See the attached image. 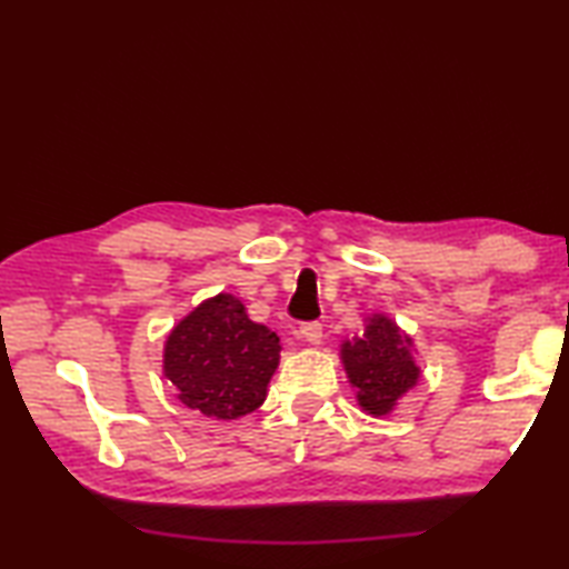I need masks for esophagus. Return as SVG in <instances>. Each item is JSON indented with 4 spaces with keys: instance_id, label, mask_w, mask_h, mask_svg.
<instances>
[{
    "instance_id": "1",
    "label": "esophagus",
    "mask_w": 569,
    "mask_h": 569,
    "mask_svg": "<svg viewBox=\"0 0 569 569\" xmlns=\"http://www.w3.org/2000/svg\"><path fill=\"white\" fill-rule=\"evenodd\" d=\"M298 336L308 343H321L323 339V326L319 321H303L298 326Z\"/></svg>"
}]
</instances>
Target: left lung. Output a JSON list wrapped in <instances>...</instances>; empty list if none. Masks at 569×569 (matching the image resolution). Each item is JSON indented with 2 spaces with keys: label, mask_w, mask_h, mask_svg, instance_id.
Listing matches in <instances>:
<instances>
[{
  "label": "left lung",
  "mask_w": 569,
  "mask_h": 569,
  "mask_svg": "<svg viewBox=\"0 0 569 569\" xmlns=\"http://www.w3.org/2000/svg\"><path fill=\"white\" fill-rule=\"evenodd\" d=\"M407 343L409 339H401L397 326L383 316L369 321L363 339L343 343L346 373L359 389V403L373 417L389 413L401 393L419 379Z\"/></svg>",
  "instance_id": "obj_1"
}]
</instances>
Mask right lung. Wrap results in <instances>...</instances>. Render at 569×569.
I'll return each instance as SVG.
<instances>
[{"label": "right lung", "instance_id": "obj_1", "mask_svg": "<svg viewBox=\"0 0 569 569\" xmlns=\"http://www.w3.org/2000/svg\"><path fill=\"white\" fill-rule=\"evenodd\" d=\"M281 339L248 319L236 296L220 293L186 316L166 343V377L186 407L236 419L266 399Z\"/></svg>", "mask_w": 569, "mask_h": 569}]
</instances>
